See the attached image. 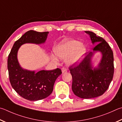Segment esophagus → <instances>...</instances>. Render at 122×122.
<instances>
[{"label": "esophagus", "instance_id": "obj_1", "mask_svg": "<svg viewBox=\"0 0 122 122\" xmlns=\"http://www.w3.org/2000/svg\"><path fill=\"white\" fill-rule=\"evenodd\" d=\"M61 70H62V72L63 73H65V72H67V69L65 68H62L61 69Z\"/></svg>", "mask_w": 122, "mask_h": 122}]
</instances>
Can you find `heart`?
Here are the masks:
<instances>
[{
	"instance_id": "heart-1",
	"label": "heart",
	"mask_w": 122,
	"mask_h": 122,
	"mask_svg": "<svg viewBox=\"0 0 122 122\" xmlns=\"http://www.w3.org/2000/svg\"><path fill=\"white\" fill-rule=\"evenodd\" d=\"M81 43L76 41L65 39L58 44L54 49L55 53L61 59H66V62L70 66L78 65L83 60L86 53V48ZM53 61L58 60L54 55H51Z\"/></svg>"
}]
</instances>
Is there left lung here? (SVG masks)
Wrapping results in <instances>:
<instances>
[{
  "instance_id": "8db88e82",
  "label": "left lung",
  "mask_w": 122,
  "mask_h": 122,
  "mask_svg": "<svg viewBox=\"0 0 122 122\" xmlns=\"http://www.w3.org/2000/svg\"><path fill=\"white\" fill-rule=\"evenodd\" d=\"M85 32L90 35L93 44H98L93 52L86 55L79 65L69 67L72 75V90L75 95L83 99L96 98L102 95L109 87L114 71L113 52L106 41L89 31ZM102 54L101 62L96 68L92 64V57L95 52Z\"/></svg>"
}]
</instances>
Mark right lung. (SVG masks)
<instances>
[{"label":"right lung","mask_w":122,"mask_h":122,"mask_svg":"<svg viewBox=\"0 0 122 122\" xmlns=\"http://www.w3.org/2000/svg\"><path fill=\"white\" fill-rule=\"evenodd\" d=\"M48 33L28 31L15 42L8 55L7 68L11 85L20 96L28 100L38 101L49 96L55 81L62 74L59 68L38 72L24 69L17 60V52L21 45L26 43L43 44Z\"/></svg>","instance_id":"obj_1"}]
</instances>
